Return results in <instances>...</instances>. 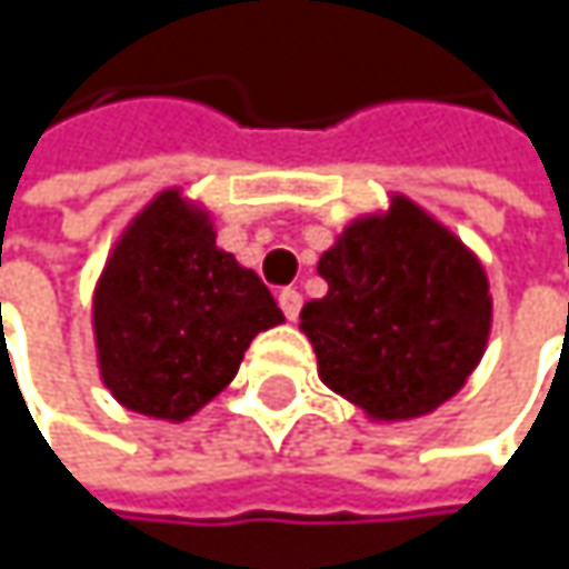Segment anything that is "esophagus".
Segmentation results:
<instances>
[{
  "label": "esophagus",
  "instance_id": "esophagus-1",
  "mask_svg": "<svg viewBox=\"0 0 569 569\" xmlns=\"http://www.w3.org/2000/svg\"><path fill=\"white\" fill-rule=\"evenodd\" d=\"M280 309H283V316L289 322H296L299 309H302V296L296 289H280Z\"/></svg>",
  "mask_w": 569,
  "mask_h": 569
}]
</instances>
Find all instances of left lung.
Instances as JSON below:
<instances>
[{
    "instance_id": "obj_1",
    "label": "left lung",
    "mask_w": 569,
    "mask_h": 569,
    "mask_svg": "<svg viewBox=\"0 0 569 569\" xmlns=\"http://www.w3.org/2000/svg\"><path fill=\"white\" fill-rule=\"evenodd\" d=\"M326 296L299 329L326 389L372 421H411L455 398L478 369L495 319L478 253L405 193L359 213L319 257Z\"/></svg>"
}]
</instances>
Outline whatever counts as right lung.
Instances as JSON below:
<instances>
[{
	"label": "right lung",
	"instance_id": "right-lung-1",
	"mask_svg": "<svg viewBox=\"0 0 569 569\" xmlns=\"http://www.w3.org/2000/svg\"><path fill=\"white\" fill-rule=\"evenodd\" d=\"M280 322L273 292L217 247L210 210L177 183L121 227L91 292L104 389L171 425L220 396L250 342Z\"/></svg>",
	"mask_w": 569,
	"mask_h": 569
}]
</instances>
